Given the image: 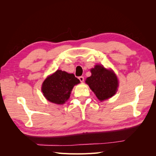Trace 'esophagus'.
Masks as SVG:
<instances>
[{
    "label": "esophagus",
    "mask_w": 156,
    "mask_h": 156,
    "mask_svg": "<svg viewBox=\"0 0 156 156\" xmlns=\"http://www.w3.org/2000/svg\"><path fill=\"white\" fill-rule=\"evenodd\" d=\"M79 81H81V83H83V81H84V77H83V76L79 77Z\"/></svg>",
    "instance_id": "34e87169"
}]
</instances>
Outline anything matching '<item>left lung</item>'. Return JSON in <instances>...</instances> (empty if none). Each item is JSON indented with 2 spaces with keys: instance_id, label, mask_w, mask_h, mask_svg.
<instances>
[{
  "instance_id": "left-lung-1",
  "label": "left lung",
  "mask_w": 156,
  "mask_h": 156,
  "mask_svg": "<svg viewBox=\"0 0 156 156\" xmlns=\"http://www.w3.org/2000/svg\"><path fill=\"white\" fill-rule=\"evenodd\" d=\"M90 72L91 76L85 82L98 100L102 101L114 96L119 87V81L114 72L101 65H96Z\"/></svg>"
}]
</instances>
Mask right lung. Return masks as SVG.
<instances>
[{"instance_id":"right-lung-1","label":"right lung","mask_w":156,"mask_h":156,"mask_svg":"<svg viewBox=\"0 0 156 156\" xmlns=\"http://www.w3.org/2000/svg\"><path fill=\"white\" fill-rule=\"evenodd\" d=\"M79 83L74 74L58 69L45 79L41 91L49 101L62 105L69 98L73 87Z\"/></svg>"}]
</instances>
